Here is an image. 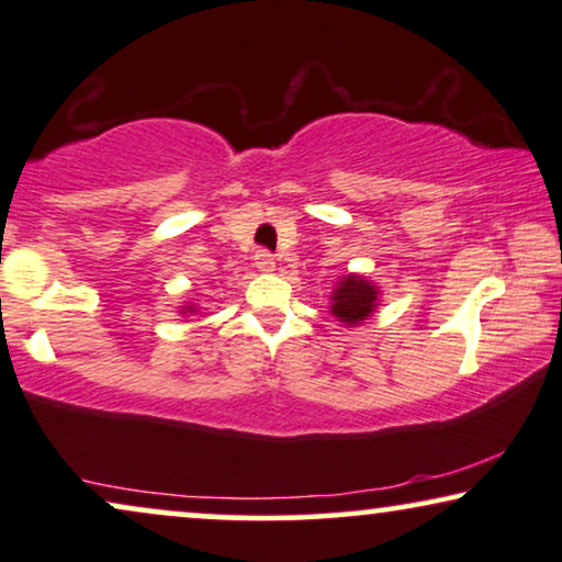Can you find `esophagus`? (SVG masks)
<instances>
[{
  "mask_svg": "<svg viewBox=\"0 0 562 562\" xmlns=\"http://www.w3.org/2000/svg\"><path fill=\"white\" fill-rule=\"evenodd\" d=\"M254 265H257V269H261V272H272L274 257L267 251V248H259V251L254 254Z\"/></svg>",
  "mask_w": 562,
  "mask_h": 562,
  "instance_id": "obj_1",
  "label": "esophagus"
}]
</instances>
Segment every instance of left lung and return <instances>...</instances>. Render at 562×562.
<instances>
[{
	"mask_svg": "<svg viewBox=\"0 0 562 562\" xmlns=\"http://www.w3.org/2000/svg\"><path fill=\"white\" fill-rule=\"evenodd\" d=\"M379 290L363 277L347 274L342 282H337V290L331 293V314L345 324H360L366 316H371L375 308Z\"/></svg>",
	"mask_w": 562,
	"mask_h": 562,
	"instance_id": "1",
	"label": "left lung"
}]
</instances>
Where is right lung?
Masks as SVG:
<instances>
[{
    "label": "right lung",
    "mask_w": 562,
    "mask_h": 562,
    "mask_svg": "<svg viewBox=\"0 0 562 562\" xmlns=\"http://www.w3.org/2000/svg\"><path fill=\"white\" fill-rule=\"evenodd\" d=\"M189 311H194V308H189Z\"/></svg>",
    "instance_id": "obj_1"
}]
</instances>
